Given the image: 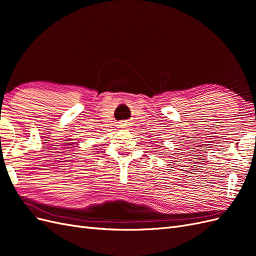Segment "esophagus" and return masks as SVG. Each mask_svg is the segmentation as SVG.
Wrapping results in <instances>:
<instances>
[{
	"mask_svg": "<svg viewBox=\"0 0 256 256\" xmlns=\"http://www.w3.org/2000/svg\"><path fill=\"white\" fill-rule=\"evenodd\" d=\"M127 125H128V124H126V122H122V125H120V126H122V127H128V126H127Z\"/></svg>",
	"mask_w": 256,
	"mask_h": 256,
	"instance_id": "1",
	"label": "esophagus"
}]
</instances>
